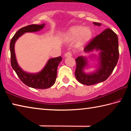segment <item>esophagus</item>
Masks as SVG:
<instances>
[{
	"instance_id": "esophagus-1",
	"label": "esophagus",
	"mask_w": 131,
	"mask_h": 131,
	"mask_svg": "<svg viewBox=\"0 0 131 131\" xmlns=\"http://www.w3.org/2000/svg\"><path fill=\"white\" fill-rule=\"evenodd\" d=\"M72 52H70V51H68V52L65 53V57H72Z\"/></svg>"
}]
</instances>
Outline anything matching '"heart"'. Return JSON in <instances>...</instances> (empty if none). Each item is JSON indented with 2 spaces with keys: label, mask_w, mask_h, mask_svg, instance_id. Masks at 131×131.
<instances>
[{
  "label": "heart",
  "mask_w": 131,
  "mask_h": 131,
  "mask_svg": "<svg viewBox=\"0 0 131 131\" xmlns=\"http://www.w3.org/2000/svg\"><path fill=\"white\" fill-rule=\"evenodd\" d=\"M92 32L88 27L83 28L80 26H75L71 28L66 34L65 37L68 39H74L79 37L81 42H85L91 39Z\"/></svg>",
  "instance_id": "1"
}]
</instances>
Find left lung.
I'll list each match as a JSON object with an SVG mask.
<instances>
[{
	"label": "left lung",
	"mask_w": 131,
	"mask_h": 131,
	"mask_svg": "<svg viewBox=\"0 0 131 131\" xmlns=\"http://www.w3.org/2000/svg\"><path fill=\"white\" fill-rule=\"evenodd\" d=\"M94 24L97 26L101 25L98 23H94ZM94 50H101V52L99 68L93 73L85 74L83 72V69L87 64L85 58L79 57L76 59L75 76L77 81L84 85H91L104 81L112 74L119 58L117 35L112 29H106L93 38L84 48L86 52Z\"/></svg>",
	"instance_id": "1"
}]
</instances>
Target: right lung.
Instances as JSON below:
<instances>
[{
    "label": "right lung",
    "mask_w": 131,
    "mask_h": 131,
    "mask_svg": "<svg viewBox=\"0 0 131 131\" xmlns=\"http://www.w3.org/2000/svg\"><path fill=\"white\" fill-rule=\"evenodd\" d=\"M44 24H32L23 27L15 33L10 43L11 65L17 76L28 87L37 89H47L54 85L56 81L57 68L62 61L61 57L50 59L43 69L36 74L28 73L21 69L18 65L14 51V44L17 40L26 32H34L43 29Z\"/></svg>",
    "instance_id": "right-lung-1"
}]
</instances>
